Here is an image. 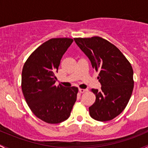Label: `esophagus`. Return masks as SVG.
Returning a JSON list of instances; mask_svg holds the SVG:
<instances>
[{
	"label": "esophagus",
	"instance_id": "esophagus-1",
	"mask_svg": "<svg viewBox=\"0 0 148 148\" xmlns=\"http://www.w3.org/2000/svg\"><path fill=\"white\" fill-rule=\"evenodd\" d=\"M78 90H79V92H80V93H83V92H85V91H86V90H85V89H82V88H79Z\"/></svg>",
	"mask_w": 148,
	"mask_h": 148
}]
</instances>
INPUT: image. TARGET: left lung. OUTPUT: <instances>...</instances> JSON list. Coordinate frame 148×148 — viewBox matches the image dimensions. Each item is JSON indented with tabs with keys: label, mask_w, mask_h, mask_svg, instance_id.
<instances>
[{
	"label": "left lung",
	"mask_w": 148,
	"mask_h": 148,
	"mask_svg": "<svg viewBox=\"0 0 148 148\" xmlns=\"http://www.w3.org/2000/svg\"><path fill=\"white\" fill-rule=\"evenodd\" d=\"M75 42L99 72L101 89L91 90L96 96L89 108L97 121H108L120 115L128 103L134 87L133 70L124 55L113 44L100 37L74 38Z\"/></svg>",
	"instance_id": "8db88e82"
}]
</instances>
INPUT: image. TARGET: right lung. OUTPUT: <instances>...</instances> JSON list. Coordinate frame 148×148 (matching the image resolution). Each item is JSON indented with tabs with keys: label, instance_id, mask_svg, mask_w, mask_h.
Here are the masks:
<instances>
[{
	"label": "right lung",
	"instance_id": "1",
	"mask_svg": "<svg viewBox=\"0 0 148 148\" xmlns=\"http://www.w3.org/2000/svg\"><path fill=\"white\" fill-rule=\"evenodd\" d=\"M71 38H52L28 58L22 71L21 87L26 103L39 119L51 124L67 120L77 99L78 89L55 85L60 60L71 46Z\"/></svg>",
	"mask_w": 148,
	"mask_h": 148
}]
</instances>
